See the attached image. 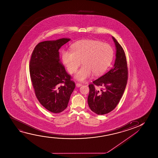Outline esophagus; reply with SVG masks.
<instances>
[{
    "label": "esophagus",
    "instance_id": "esophagus-1",
    "mask_svg": "<svg viewBox=\"0 0 158 158\" xmlns=\"http://www.w3.org/2000/svg\"><path fill=\"white\" fill-rule=\"evenodd\" d=\"M81 86H82V84H81V83H79V82L76 83V86L79 87H80Z\"/></svg>",
    "mask_w": 158,
    "mask_h": 158
}]
</instances>
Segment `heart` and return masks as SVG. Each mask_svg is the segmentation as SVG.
<instances>
[{
	"label": "heart",
	"mask_w": 158,
	"mask_h": 158,
	"mask_svg": "<svg viewBox=\"0 0 158 158\" xmlns=\"http://www.w3.org/2000/svg\"><path fill=\"white\" fill-rule=\"evenodd\" d=\"M72 51L63 50L62 60L70 73H73L82 63L75 75L76 79L85 81L94 73H104L112 61L114 50L107 43L88 39L77 41L71 46Z\"/></svg>",
	"instance_id": "b5f03b06"
}]
</instances>
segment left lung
Instances as JSON below:
<instances>
[{
  "label": "left lung",
  "instance_id": "1",
  "mask_svg": "<svg viewBox=\"0 0 158 158\" xmlns=\"http://www.w3.org/2000/svg\"><path fill=\"white\" fill-rule=\"evenodd\" d=\"M116 47V58L113 68L89 85L88 104L92 111L98 115L113 110L125 89L128 79L127 63L123 48L112 37ZM102 86L99 90L95 86Z\"/></svg>",
  "mask_w": 158,
  "mask_h": 158
}]
</instances>
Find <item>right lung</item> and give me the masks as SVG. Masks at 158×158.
<instances>
[{
	"label": "right lung",
	"instance_id": "add662e5",
	"mask_svg": "<svg viewBox=\"0 0 158 158\" xmlns=\"http://www.w3.org/2000/svg\"><path fill=\"white\" fill-rule=\"evenodd\" d=\"M70 39L42 41L33 51L30 61L31 79L39 102L51 112L67 108L75 83L59 59V50Z\"/></svg>",
	"mask_w": 158,
	"mask_h": 158
}]
</instances>
